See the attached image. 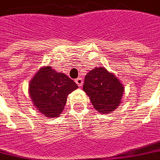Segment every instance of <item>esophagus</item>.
Here are the masks:
<instances>
[{
  "label": "esophagus",
  "instance_id": "1",
  "mask_svg": "<svg viewBox=\"0 0 160 160\" xmlns=\"http://www.w3.org/2000/svg\"><path fill=\"white\" fill-rule=\"evenodd\" d=\"M75 82H76V83L78 85L79 87H81L82 85V83H83V80H82V78H78L76 79Z\"/></svg>",
  "mask_w": 160,
  "mask_h": 160
}]
</instances>
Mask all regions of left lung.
Masks as SVG:
<instances>
[{"mask_svg":"<svg viewBox=\"0 0 160 160\" xmlns=\"http://www.w3.org/2000/svg\"><path fill=\"white\" fill-rule=\"evenodd\" d=\"M83 91L100 113H111L121 104L124 88L117 77L104 67H95L85 76Z\"/></svg>","mask_w":160,"mask_h":160,"instance_id":"left-lung-1","label":"left lung"}]
</instances>
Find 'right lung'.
<instances>
[{"instance_id": "right-lung-1", "label": "right lung", "mask_w": 160, "mask_h": 160, "mask_svg": "<svg viewBox=\"0 0 160 160\" xmlns=\"http://www.w3.org/2000/svg\"><path fill=\"white\" fill-rule=\"evenodd\" d=\"M78 88L72 79L51 66H44L35 74L29 84L34 107L48 118L59 117L65 108L67 96Z\"/></svg>"}]
</instances>
